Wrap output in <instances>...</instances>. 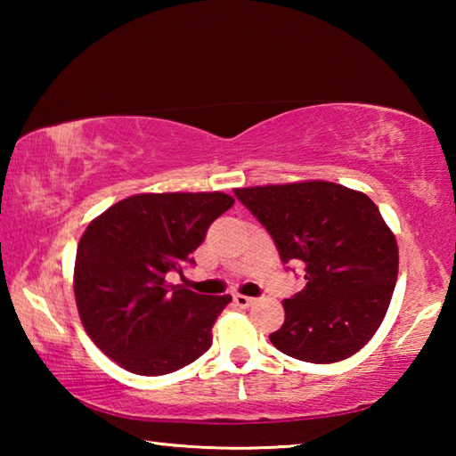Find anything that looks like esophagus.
Listing matches in <instances>:
<instances>
[{
    "label": "esophagus",
    "instance_id": "34e87169",
    "mask_svg": "<svg viewBox=\"0 0 456 456\" xmlns=\"http://www.w3.org/2000/svg\"><path fill=\"white\" fill-rule=\"evenodd\" d=\"M233 299H235V304H237L239 307H249V305L256 304V299L249 297V296H241V293H237V296H235Z\"/></svg>",
    "mask_w": 456,
    "mask_h": 456
}]
</instances>
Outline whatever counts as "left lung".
I'll return each instance as SVG.
<instances>
[{
    "instance_id": "1",
    "label": "left lung",
    "mask_w": 456,
    "mask_h": 456,
    "mask_svg": "<svg viewBox=\"0 0 456 456\" xmlns=\"http://www.w3.org/2000/svg\"><path fill=\"white\" fill-rule=\"evenodd\" d=\"M275 241L299 264L305 288L283 299V326L269 334L291 358L331 364L364 346L388 310L398 245L364 192L328 181L235 189Z\"/></svg>"
}]
</instances>
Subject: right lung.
I'll use <instances>...</instances> for the list:
<instances>
[{"label":"right lung","instance_id":"add662e5","mask_svg":"<svg viewBox=\"0 0 456 456\" xmlns=\"http://www.w3.org/2000/svg\"><path fill=\"white\" fill-rule=\"evenodd\" d=\"M235 200L225 192H146L90 223L76 251L78 314L100 350L128 372L171 374L211 348L231 296L168 285Z\"/></svg>","mask_w":456,"mask_h":456}]
</instances>
